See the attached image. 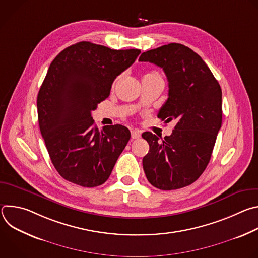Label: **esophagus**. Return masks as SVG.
Wrapping results in <instances>:
<instances>
[{"mask_svg":"<svg viewBox=\"0 0 258 258\" xmlns=\"http://www.w3.org/2000/svg\"><path fill=\"white\" fill-rule=\"evenodd\" d=\"M131 133H132V138L133 139H139L141 137V132L138 131V130H134Z\"/></svg>","mask_w":258,"mask_h":258,"instance_id":"obj_1","label":"esophagus"}]
</instances>
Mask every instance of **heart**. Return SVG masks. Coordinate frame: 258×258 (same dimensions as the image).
Here are the masks:
<instances>
[{"instance_id": "obj_1", "label": "heart", "mask_w": 258, "mask_h": 258, "mask_svg": "<svg viewBox=\"0 0 258 258\" xmlns=\"http://www.w3.org/2000/svg\"><path fill=\"white\" fill-rule=\"evenodd\" d=\"M147 76H157V77H159L158 76V73H156V72H151V73H148V75Z\"/></svg>"}]
</instances>
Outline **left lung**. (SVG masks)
<instances>
[{
    "label": "left lung",
    "mask_w": 258,
    "mask_h": 258,
    "mask_svg": "<svg viewBox=\"0 0 258 258\" xmlns=\"http://www.w3.org/2000/svg\"><path fill=\"white\" fill-rule=\"evenodd\" d=\"M139 61L161 67L168 98L158 117L173 120L170 136L142 134L150 149L143 158L147 179L157 189L187 187L205 170L222 126V89L202 58L190 48L171 43L144 52Z\"/></svg>",
    "instance_id": "8db88e82"
}]
</instances>
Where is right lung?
<instances>
[{
    "label": "right lung",
    "mask_w": 258,
    "mask_h": 258,
    "mask_svg": "<svg viewBox=\"0 0 258 258\" xmlns=\"http://www.w3.org/2000/svg\"><path fill=\"white\" fill-rule=\"evenodd\" d=\"M140 53L80 42L52 61L36 106L51 161L66 180L94 188L111 174L131 132L121 124L99 131L92 111L108 98L114 80Z\"/></svg>",
    "instance_id": "obj_1"
}]
</instances>
